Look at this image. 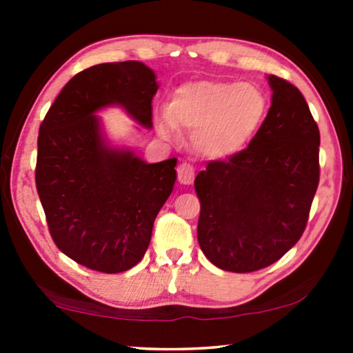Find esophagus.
<instances>
[{"instance_id": "obj_1", "label": "esophagus", "mask_w": 353, "mask_h": 353, "mask_svg": "<svg viewBox=\"0 0 353 353\" xmlns=\"http://www.w3.org/2000/svg\"><path fill=\"white\" fill-rule=\"evenodd\" d=\"M194 176H196V172L191 163L183 162L178 165V181H180L181 185H191V183L194 181Z\"/></svg>"}]
</instances>
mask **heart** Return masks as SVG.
Returning <instances> with one entry per match:
<instances>
[{"label": "heart", "instance_id": "1", "mask_svg": "<svg viewBox=\"0 0 353 353\" xmlns=\"http://www.w3.org/2000/svg\"><path fill=\"white\" fill-rule=\"evenodd\" d=\"M267 110V94L254 83L192 81L173 91L168 108L156 110L154 123L167 139L176 137L178 127L185 128L201 156L225 159L252 141Z\"/></svg>", "mask_w": 353, "mask_h": 353}]
</instances>
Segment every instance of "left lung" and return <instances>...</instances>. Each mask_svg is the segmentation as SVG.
<instances>
[{"label":"left lung","instance_id":"1","mask_svg":"<svg viewBox=\"0 0 353 353\" xmlns=\"http://www.w3.org/2000/svg\"><path fill=\"white\" fill-rule=\"evenodd\" d=\"M272 108L243 151L194 180L197 241L225 272L250 273L283 257L305 230L320 181V130L296 86L268 75Z\"/></svg>","mask_w":353,"mask_h":353}]
</instances>
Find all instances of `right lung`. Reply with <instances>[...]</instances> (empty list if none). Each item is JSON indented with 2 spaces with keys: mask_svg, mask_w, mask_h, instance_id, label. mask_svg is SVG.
Instances as JSON below:
<instances>
[{
  "mask_svg": "<svg viewBox=\"0 0 353 353\" xmlns=\"http://www.w3.org/2000/svg\"><path fill=\"white\" fill-rule=\"evenodd\" d=\"M157 88L143 62L93 65L70 79L40 125L35 181L48 228L61 252L86 268L134 267L173 191L176 159L148 163L130 148L112 146L96 115L119 105L152 128Z\"/></svg>",
  "mask_w": 353,
  "mask_h": 353,
  "instance_id": "obj_1",
  "label": "right lung"
}]
</instances>
